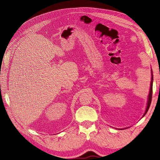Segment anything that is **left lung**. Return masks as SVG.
I'll return each instance as SVG.
<instances>
[{
  "instance_id": "1",
  "label": "left lung",
  "mask_w": 160,
  "mask_h": 160,
  "mask_svg": "<svg viewBox=\"0 0 160 160\" xmlns=\"http://www.w3.org/2000/svg\"><path fill=\"white\" fill-rule=\"evenodd\" d=\"M152 84H153V73L152 71L151 70V82H150V91H149V93L148 96V100H147V108H146V110L145 112V113L142 115V117H143L146 113H147L149 107L151 104V100H152ZM118 130H124V128H117ZM125 129V128H124Z\"/></svg>"
}]
</instances>
